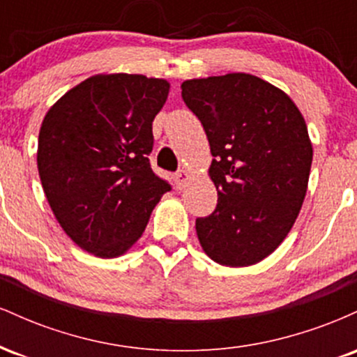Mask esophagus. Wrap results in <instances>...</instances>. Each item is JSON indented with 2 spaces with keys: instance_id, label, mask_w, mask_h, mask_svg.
Segmentation results:
<instances>
[{
  "instance_id": "34e87169",
  "label": "esophagus",
  "mask_w": 357,
  "mask_h": 357,
  "mask_svg": "<svg viewBox=\"0 0 357 357\" xmlns=\"http://www.w3.org/2000/svg\"><path fill=\"white\" fill-rule=\"evenodd\" d=\"M188 179H190V174H188L186 169H179L178 173L174 174V183H176V186L179 188V190H181L184 184H186Z\"/></svg>"
}]
</instances>
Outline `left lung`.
<instances>
[{
	"instance_id": "8db88e82",
	"label": "left lung",
	"mask_w": 357,
	"mask_h": 357,
	"mask_svg": "<svg viewBox=\"0 0 357 357\" xmlns=\"http://www.w3.org/2000/svg\"><path fill=\"white\" fill-rule=\"evenodd\" d=\"M181 89L206 132L218 191L215 211L196 218L199 243L216 264L248 267L284 241L304 203L312 165L305 121L287 93L248 73Z\"/></svg>"
}]
</instances>
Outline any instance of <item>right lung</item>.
Returning <instances> with one entry per match:
<instances>
[{
	"label": "right lung",
	"mask_w": 357,
	"mask_h": 357,
	"mask_svg": "<svg viewBox=\"0 0 357 357\" xmlns=\"http://www.w3.org/2000/svg\"><path fill=\"white\" fill-rule=\"evenodd\" d=\"M167 93L161 79L96 75L45 116L36 154L43 191L60 227L85 252L122 255L171 190L149 162L153 121Z\"/></svg>",
	"instance_id": "add662e5"
}]
</instances>
